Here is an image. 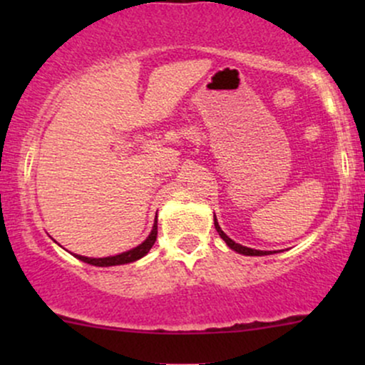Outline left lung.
<instances>
[{
    "mask_svg": "<svg viewBox=\"0 0 365 365\" xmlns=\"http://www.w3.org/2000/svg\"><path fill=\"white\" fill-rule=\"evenodd\" d=\"M215 228H216V232L220 233V237L223 238V240L226 242V245H228L230 249L235 250V252H238V254H244V255H269V254H273V252H271V250H255V249H249V247H244V245L237 244V242H233L232 238H230V237L226 235V233L223 232V230H221V226L217 225L216 216H215Z\"/></svg>",
    "mask_w": 365,
    "mask_h": 365,
    "instance_id": "8db88e82",
    "label": "left lung"
}]
</instances>
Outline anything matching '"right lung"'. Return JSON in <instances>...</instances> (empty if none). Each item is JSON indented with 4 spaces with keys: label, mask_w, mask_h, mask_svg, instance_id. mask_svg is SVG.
<instances>
[{
    "label": "right lung",
    "mask_w": 365,
    "mask_h": 365,
    "mask_svg": "<svg viewBox=\"0 0 365 365\" xmlns=\"http://www.w3.org/2000/svg\"><path fill=\"white\" fill-rule=\"evenodd\" d=\"M156 237H158V220L154 221L153 230H150L149 237L145 238L142 244L133 247V249L127 250V252L110 255V257H86V255L75 254V257L81 259V261L87 262V264H92V266H99V267H110V266H120V264H128V262H133V261H139L140 257H144V255L148 254L150 249H153L154 242H156Z\"/></svg>",
    "instance_id": "obj_1"
}]
</instances>
